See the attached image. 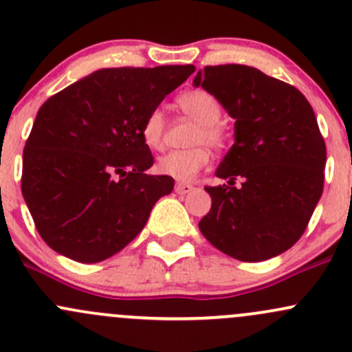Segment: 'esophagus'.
<instances>
[{
  "label": "esophagus",
  "instance_id": "1",
  "mask_svg": "<svg viewBox=\"0 0 352 352\" xmlns=\"http://www.w3.org/2000/svg\"><path fill=\"white\" fill-rule=\"evenodd\" d=\"M194 190L196 189L192 186H189V184H177L175 186V192L180 194V196H186V194L194 192Z\"/></svg>",
  "mask_w": 352,
  "mask_h": 352
}]
</instances>
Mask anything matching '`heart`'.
<instances>
[{
	"instance_id": "heart-1",
	"label": "heart",
	"mask_w": 352,
	"mask_h": 352,
	"mask_svg": "<svg viewBox=\"0 0 352 352\" xmlns=\"http://www.w3.org/2000/svg\"><path fill=\"white\" fill-rule=\"evenodd\" d=\"M177 105L199 122L194 143H206L216 150L225 146L226 134L225 129L219 126L223 109L214 95L206 90L184 91L177 98ZM163 131H165V119L162 110H151L141 127V138L144 144L151 150H160L163 144ZM208 163L209 151L204 146H194L189 150L170 151L160 156L156 170L162 175L172 177L179 182H189Z\"/></svg>"
}]
</instances>
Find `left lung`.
<instances>
[{
    "label": "left lung",
    "mask_w": 352,
    "mask_h": 352,
    "mask_svg": "<svg viewBox=\"0 0 352 352\" xmlns=\"http://www.w3.org/2000/svg\"><path fill=\"white\" fill-rule=\"evenodd\" d=\"M192 85L235 119V143L216 168L228 182L206 187L212 202L199 230L236 261L283 254L303 235L324 190L327 151L314 109L300 90L252 66H206Z\"/></svg>",
    "instance_id": "8db88e82"
}]
</instances>
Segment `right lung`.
Here are the masks:
<instances>
[{"label":"right lung","mask_w":352,"mask_h":352,"mask_svg":"<svg viewBox=\"0 0 352 352\" xmlns=\"http://www.w3.org/2000/svg\"><path fill=\"white\" fill-rule=\"evenodd\" d=\"M192 65L107 67L49 98L23 150L22 194L38 235L76 262L105 261L133 242L173 179L148 175L141 138L151 110Z\"/></svg>","instance_id":"right-lung-1"}]
</instances>
